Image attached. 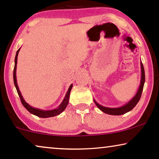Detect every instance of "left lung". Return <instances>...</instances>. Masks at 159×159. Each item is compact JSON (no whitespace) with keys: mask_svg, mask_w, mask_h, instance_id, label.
<instances>
[{"mask_svg":"<svg viewBox=\"0 0 159 159\" xmlns=\"http://www.w3.org/2000/svg\"><path fill=\"white\" fill-rule=\"evenodd\" d=\"M141 72H142V77H141L140 88H139L138 91V93H137V94L135 95V96H134L133 98H132L131 101L129 102V103L120 108H107V107H104V106L99 105V104L96 101H94L95 105L97 106V107L100 110H101L103 112L106 113V114H108L110 115H116V116H118V115L126 114L127 112L131 111L132 108H133L134 106L137 105V103H138L139 101H140L141 95H142V93H143V87H144L145 70H144V67H143V65L142 63H141Z\"/></svg>","mask_w":159,"mask_h":159,"instance_id":"1","label":"left lung"}]
</instances>
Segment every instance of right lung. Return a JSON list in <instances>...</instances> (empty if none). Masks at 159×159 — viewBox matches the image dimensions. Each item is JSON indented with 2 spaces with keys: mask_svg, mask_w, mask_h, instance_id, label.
<instances>
[{
  "mask_svg": "<svg viewBox=\"0 0 159 159\" xmlns=\"http://www.w3.org/2000/svg\"><path fill=\"white\" fill-rule=\"evenodd\" d=\"M20 48H19L18 51H16V57H15V65H14V82L15 84V87H16V91L18 93V95L19 98H20L21 102L22 103V105L25 106V108L27 109L28 111L31 113V114L35 115V116H38V117H41V118H48V117H52V116H57V115L60 114L62 111H64L65 108L68 105L69 103V95H70V91L71 90V88H72V84H71L70 87L69 88V90L67 91L66 96H65L64 101H62V103L61 105L58 106V108L56 109H53V110H51V111H43V110H40L38 108H32V106H30L29 104H27L26 103L25 100H24L22 95H21L20 91L19 90L18 85H17L16 83V64H17V56H18V53Z\"/></svg>",
  "mask_w": 159,
  "mask_h": 159,
  "instance_id": "obj_1",
  "label": "right lung"
}]
</instances>
